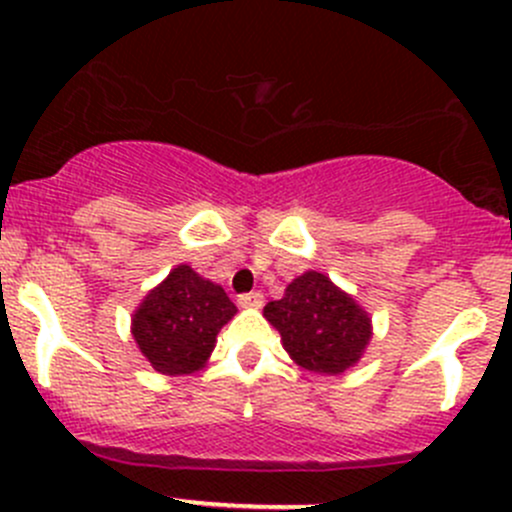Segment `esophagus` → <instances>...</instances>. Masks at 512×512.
Here are the masks:
<instances>
[{
	"label": "esophagus",
	"mask_w": 512,
	"mask_h": 512,
	"mask_svg": "<svg viewBox=\"0 0 512 512\" xmlns=\"http://www.w3.org/2000/svg\"><path fill=\"white\" fill-rule=\"evenodd\" d=\"M237 304L245 309H260L262 304H265V297H262V292H250V294H240L237 297Z\"/></svg>",
	"instance_id": "1"
}]
</instances>
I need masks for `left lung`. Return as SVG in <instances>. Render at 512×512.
<instances>
[{
	"instance_id": "1",
	"label": "left lung",
	"mask_w": 512,
	"mask_h": 512,
	"mask_svg": "<svg viewBox=\"0 0 512 512\" xmlns=\"http://www.w3.org/2000/svg\"><path fill=\"white\" fill-rule=\"evenodd\" d=\"M262 314L280 332L289 359L314 374L349 371L374 337L369 312L317 270L294 277L285 297L267 302Z\"/></svg>"
}]
</instances>
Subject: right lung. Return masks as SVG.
Masks as SVG:
<instances>
[{
  "label": "right lung",
  "instance_id": "right-lung-1",
  "mask_svg": "<svg viewBox=\"0 0 512 512\" xmlns=\"http://www.w3.org/2000/svg\"><path fill=\"white\" fill-rule=\"evenodd\" d=\"M237 314L225 289L190 265H175L131 317V334L153 369L188 376L208 364L218 332Z\"/></svg>",
  "mask_w": 512,
  "mask_h": 512
}]
</instances>
